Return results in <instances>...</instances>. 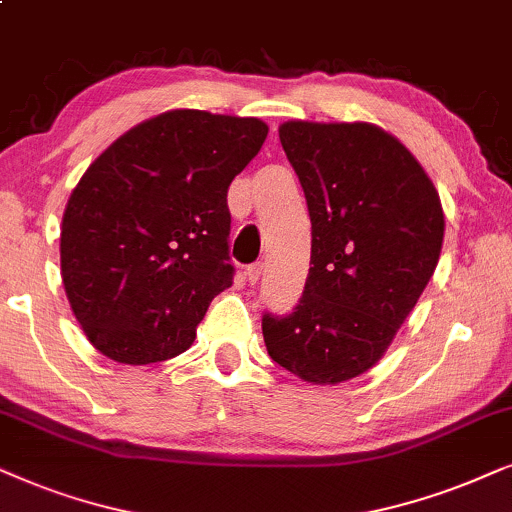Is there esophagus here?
<instances>
[{"label":"esophagus","mask_w":512,"mask_h":512,"mask_svg":"<svg viewBox=\"0 0 512 512\" xmlns=\"http://www.w3.org/2000/svg\"><path fill=\"white\" fill-rule=\"evenodd\" d=\"M260 276H262V262L250 264V267L245 269V278H248L250 285H255L257 281H260Z\"/></svg>","instance_id":"1"}]
</instances>
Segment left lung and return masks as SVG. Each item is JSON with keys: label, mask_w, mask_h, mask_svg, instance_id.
I'll return each mask as SVG.
<instances>
[{"label": "left lung", "mask_w": 512, "mask_h": 512, "mask_svg": "<svg viewBox=\"0 0 512 512\" xmlns=\"http://www.w3.org/2000/svg\"><path fill=\"white\" fill-rule=\"evenodd\" d=\"M311 217L299 304L264 313L269 356L309 384L379 363L438 267L445 215L431 177L379 126L288 121L278 128Z\"/></svg>", "instance_id": "left-lung-1"}]
</instances>
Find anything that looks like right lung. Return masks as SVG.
<instances>
[{"label":"right lung","mask_w":512,"mask_h":512,"mask_svg":"<svg viewBox=\"0 0 512 512\" xmlns=\"http://www.w3.org/2000/svg\"><path fill=\"white\" fill-rule=\"evenodd\" d=\"M267 133L260 119L173 109L88 166L63 215L60 271L102 356L149 365L192 346L210 302L234 283L227 192Z\"/></svg>","instance_id":"1"}]
</instances>
